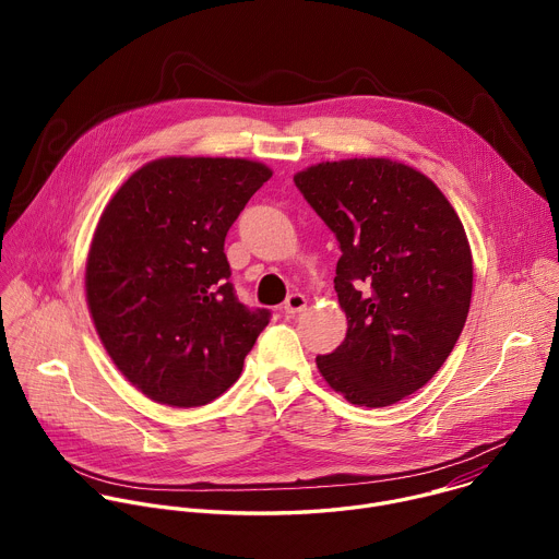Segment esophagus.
<instances>
[{
	"instance_id": "esophagus-1",
	"label": "esophagus",
	"mask_w": 559,
	"mask_h": 559,
	"mask_svg": "<svg viewBox=\"0 0 559 559\" xmlns=\"http://www.w3.org/2000/svg\"><path fill=\"white\" fill-rule=\"evenodd\" d=\"M305 305H307V298H305L302 294H292V296H287V300H285L283 309H285V313H287V316H294V313L302 311V309H305Z\"/></svg>"
}]
</instances>
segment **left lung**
<instances>
[{
  "label": "left lung",
  "instance_id": "left-lung-1",
  "mask_svg": "<svg viewBox=\"0 0 559 559\" xmlns=\"http://www.w3.org/2000/svg\"><path fill=\"white\" fill-rule=\"evenodd\" d=\"M334 231V289L345 341L316 365L360 407H389L425 386L453 352L473 292L464 227L418 170L389 158L318 164L294 177Z\"/></svg>",
  "mask_w": 559,
  "mask_h": 559
}]
</instances>
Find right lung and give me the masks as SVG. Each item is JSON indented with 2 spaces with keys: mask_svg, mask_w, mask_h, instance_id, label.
Here are the masks:
<instances>
[{
  "mask_svg": "<svg viewBox=\"0 0 559 559\" xmlns=\"http://www.w3.org/2000/svg\"><path fill=\"white\" fill-rule=\"evenodd\" d=\"M272 170L248 158L170 156L136 170L104 210L86 265L97 334L156 403L227 391L272 311L238 300L225 236Z\"/></svg>",
  "mask_w": 559,
  "mask_h": 559,
  "instance_id": "right-lung-1",
  "label": "right lung"
}]
</instances>
